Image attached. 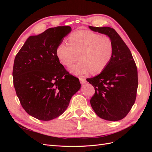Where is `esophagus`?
Here are the masks:
<instances>
[{
	"mask_svg": "<svg viewBox=\"0 0 152 152\" xmlns=\"http://www.w3.org/2000/svg\"><path fill=\"white\" fill-rule=\"evenodd\" d=\"M79 80L80 82V84H84L86 82V79H84V78H79Z\"/></svg>",
	"mask_w": 152,
	"mask_h": 152,
	"instance_id": "obj_1",
	"label": "esophagus"
}]
</instances>
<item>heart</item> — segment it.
<instances>
[{"label": "heart", "mask_w": 152, "mask_h": 152, "mask_svg": "<svg viewBox=\"0 0 152 152\" xmlns=\"http://www.w3.org/2000/svg\"><path fill=\"white\" fill-rule=\"evenodd\" d=\"M113 54L112 41L107 37L89 30L73 32L68 38V44L61 43L56 49V56L60 63L70 66L72 74L86 76L92 72L93 74L102 72L112 60Z\"/></svg>", "instance_id": "b5f03b06"}]
</instances>
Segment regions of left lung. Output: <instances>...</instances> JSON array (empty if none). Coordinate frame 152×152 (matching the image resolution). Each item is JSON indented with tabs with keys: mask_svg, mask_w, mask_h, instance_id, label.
<instances>
[{
	"mask_svg": "<svg viewBox=\"0 0 152 152\" xmlns=\"http://www.w3.org/2000/svg\"><path fill=\"white\" fill-rule=\"evenodd\" d=\"M89 28L107 35L113 45V57L107 68L98 75L87 79L95 89L91 105L99 117L120 121L129 112L136 100L138 86L136 63L129 49L113 28Z\"/></svg>",
	"mask_w": 152,
	"mask_h": 152,
	"instance_id": "8db88e82",
	"label": "left lung"
}]
</instances>
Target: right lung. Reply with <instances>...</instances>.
Returning <instances> with one entry per match:
<instances>
[{
    "label": "right lung",
    "mask_w": 152,
    "mask_h": 152,
    "mask_svg": "<svg viewBox=\"0 0 152 152\" xmlns=\"http://www.w3.org/2000/svg\"><path fill=\"white\" fill-rule=\"evenodd\" d=\"M72 28H50L30 36L14 61L13 83L21 104L30 115L48 121L65 111L80 89L79 79L59 63L56 49Z\"/></svg>",
    "instance_id": "add662e5"
}]
</instances>
